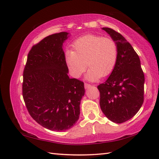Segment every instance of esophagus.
Segmentation results:
<instances>
[{"label": "esophagus", "mask_w": 159, "mask_h": 159, "mask_svg": "<svg viewBox=\"0 0 159 159\" xmlns=\"http://www.w3.org/2000/svg\"><path fill=\"white\" fill-rule=\"evenodd\" d=\"M91 86H92V85H91L90 84H88V83H85V89H88L89 87H90Z\"/></svg>", "instance_id": "esophagus-1"}]
</instances>
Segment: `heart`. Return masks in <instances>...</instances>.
I'll use <instances>...</instances> for the list:
<instances>
[{
	"label": "heart",
	"mask_w": 159,
	"mask_h": 159,
	"mask_svg": "<svg viewBox=\"0 0 159 159\" xmlns=\"http://www.w3.org/2000/svg\"><path fill=\"white\" fill-rule=\"evenodd\" d=\"M74 50H67L65 60L70 73L78 78L90 67L87 79L96 80L113 72L118 58L117 46L113 39L89 34L78 38L73 43ZM88 62H87L86 61Z\"/></svg>",
	"instance_id": "b5f03b06"
}]
</instances>
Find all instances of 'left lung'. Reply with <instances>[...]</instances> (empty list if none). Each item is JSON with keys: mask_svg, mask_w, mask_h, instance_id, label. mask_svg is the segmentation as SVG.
Returning <instances> with one entry per match:
<instances>
[{"mask_svg": "<svg viewBox=\"0 0 159 159\" xmlns=\"http://www.w3.org/2000/svg\"><path fill=\"white\" fill-rule=\"evenodd\" d=\"M117 46L118 58L113 72L98 86L101 110L113 122L121 124L139 111L144 99V74L139 57L120 33L104 27Z\"/></svg>", "mask_w": 159, "mask_h": 159, "instance_id": "1", "label": "left lung"}]
</instances>
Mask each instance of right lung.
<instances>
[{"instance_id":"obj_1","label":"right lung","mask_w":159,"mask_h":159,"mask_svg":"<svg viewBox=\"0 0 159 159\" xmlns=\"http://www.w3.org/2000/svg\"><path fill=\"white\" fill-rule=\"evenodd\" d=\"M68 33L46 37L33 46L23 72L22 96L33 119L47 129L68 130L79 120L84 83L70 79L62 48Z\"/></svg>"}]
</instances>
